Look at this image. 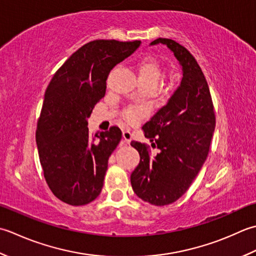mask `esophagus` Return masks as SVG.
I'll return each mask as SVG.
<instances>
[{
    "mask_svg": "<svg viewBox=\"0 0 256 256\" xmlns=\"http://www.w3.org/2000/svg\"><path fill=\"white\" fill-rule=\"evenodd\" d=\"M122 138H124V142L126 144H129L130 142H132V132H129V130H124Z\"/></svg>",
    "mask_w": 256,
    "mask_h": 256,
    "instance_id": "34e87169",
    "label": "esophagus"
}]
</instances>
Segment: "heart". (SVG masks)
I'll use <instances>...</instances> for the list:
<instances>
[{"label":"heart","instance_id":"1","mask_svg":"<svg viewBox=\"0 0 256 256\" xmlns=\"http://www.w3.org/2000/svg\"><path fill=\"white\" fill-rule=\"evenodd\" d=\"M136 70L138 72L139 80L144 82H157L161 76V66L160 62L156 57L151 55H146L142 57L136 65ZM144 109L142 107L132 106L129 107L126 112H124V118L127 119L129 122L134 124L139 120L140 117L144 116Z\"/></svg>","mask_w":256,"mask_h":256}]
</instances>
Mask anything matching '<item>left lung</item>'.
Returning a JSON list of instances; mask_svg holds the SVG:
<instances>
[{"label":"left lung","instance_id":"obj_1","mask_svg":"<svg viewBox=\"0 0 256 256\" xmlns=\"http://www.w3.org/2000/svg\"><path fill=\"white\" fill-rule=\"evenodd\" d=\"M164 44L174 53L182 70L180 85L164 106L142 126L144 137L159 149L151 156L146 144L132 142L140 162L130 176L132 190L154 206H166L186 194L206 160L216 116L204 75L196 58L184 46L170 38Z\"/></svg>","mask_w":256,"mask_h":256}]
</instances>
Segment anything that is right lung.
<instances>
[{
  "instance_id": "1",
  "label": "right lung",
  "mask_w": 256,
  "mask_h": 256,
  "mask_svg": "<svg viewBox=\"0 0 256 256\" xmlns=\"http://www.w3.org/2000/svg\"><path fill=\"white\" fill-rule=\"evenodd\" d=\"M140 44L90 42L62 65L46 88L36 144L50 189L67 204L84 206L100 194L108 159L120 142L122 130L114 126L90 137L88 118L105 96L109 72Z\"/></svg>"
}]
</instances>
